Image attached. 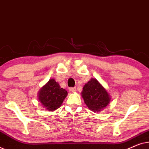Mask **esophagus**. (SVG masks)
<instances>
[{
  "label": "esophagus",
  "mask_w": 149,
  "mask_h": 149,
  "mask_svg": "<svg viewBox=\"0 0 149 149\" xmlns=\"http://www.w3.org/2000/svg\"><path fill=\"white\" fill-rule=\"evenodd\" d=\"M70 91L71 93H75L76 91V88H70Z\"/></svg>",
  "instance_id": "34e87169"
}]
</instances>
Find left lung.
Instances as JSON below:
<instances>
[{"mask_svg": "<svg viewBox=\"0 0 149 149\" xmlns=\"http://www.w3.org/2000/svg\"><path fill=\"white\" fill-rule=\"evenodd\" d=\"M85 104L93 112H100L110 102L111 96L97 79L91 78L83 87L81 92Z\"/></svg>", "mask_w": 149, "mask_h": 149, "instance_id": "left-lung-1", "label": "left lung"}]
</instances>
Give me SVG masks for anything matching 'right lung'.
<instances>
[{
  "label": "right lung",
  "instance_id": "1",
  "mask_svg": "<svg viewBox=\"0 0 149 149\" xmlns=\"http://www.w3.org/2000/svg\"><path fill=\"white\" fill-rule=\"evenodd\" d=\"M68 94L67 91L61 88L55 79H51L40 90L38 100L44 108L53 111L61 105Z\"/></svg>",
  "mask_w": 149,
  "mask_h": 149
}]
</instances>
